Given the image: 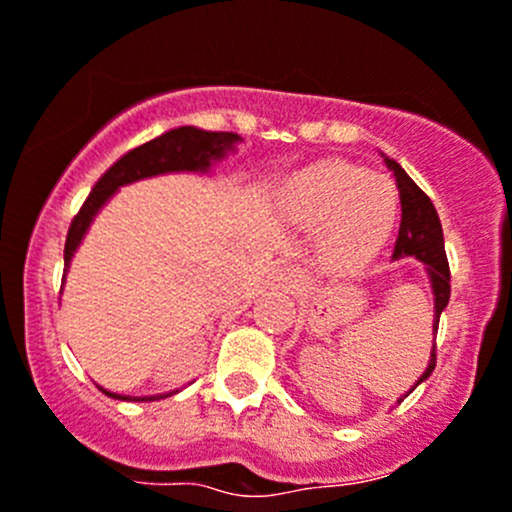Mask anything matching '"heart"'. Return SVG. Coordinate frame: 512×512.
<instances>
[{"label":"heart","mask_w":512,"mask_h":512,"mask_svg":"<svg viewBox=\"0 0 512 512\" xmlns=\"http://www.w3.org/2000/svg\"><path fill=\"white\" fill-rule=\"evenodd\" d=\"M294 223L321 233V255L333 270H353L390 238L397 218V191L390 181L346 161H319L299 171L282 196Z\"/></svg>","instance_id":"heart-1"}]
</instances>
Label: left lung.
Listing matches in <instances>:
<instances>
[{"instance_id": "obj_1", "label": "left lung", "mask_w": 512, "mask_h": 512, "mask_svg": "<svg viewBox=\"0 0 512 512\" xmlns=\"http://www.w3.org/2000/svg\"><path fill=\"white\" fill-rule=\"evenodd\" d=\"M385 161L387 166H390L392 174H395L397 191H400V203H402L400 233H397L392 257H395V260H400V257H417V260H422L424 265H427L429 279H432V289H434V333H437L439 316L441 311H444V306L449 304V297H451V272H449V260H446V252H444V233H441L439 215L434 211V203L429 201L427 193L414 184L410 176L405 174V169H402L395 159H385ZM434 365H437V343H434L432 358H429L427 370H424L422 378L417 380V385L432 375ZM410 392H407V395H410ZM405 397H402V400H405ZM400 402H397V405H400Z\"/></svg>"}]
</instances>
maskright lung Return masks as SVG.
<instances>
[{
    "label": "right lung",
    "mask_w": 512,
    "mask_h": 512,
    "mask_svg": "<svg viewBox=\"0 0 512 512\" xmlns=\"http://www.w3.org/2000/svg\"><path fill=\"white\" fill-rule=\"evenodd\" d=\"M235 142H240V137L233 132H206V129L196 127H179L161 134V137L152 139V142L142 144V147L132 149V152H127L120 161H115V164L102 174V179L95 184L93 191H90V196L85 198L83 208H80L78 215L73 218L71 230H68L66 238V252H63L66 270L68 265H71L75 247L80 245L85 230L93 223L95 213L100 211L102 203H105L117 188L132 184V181L147 179V176L169 174V171H206L208 166H211V161L225 157V152L233 149ZM102 392H105L107 397H115V400H132V397L115 395V392ZM174 392H169V395H174ZM169 395L134 397V400L152 402Z\"/></svg>",
    "instance_id": "1"
}]
</instances>
